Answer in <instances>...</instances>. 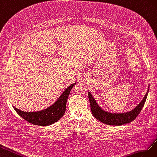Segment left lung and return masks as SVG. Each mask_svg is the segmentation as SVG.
Wrapping results in <instances>:
<instances>
[{
	"instance_id": "left-lung-1",
	"label": "left lung",
	"mask_w": 157,
	"mask_h": 157,
	"mask_svg": "<svg viewBox=\"0 0 157 157\" xmlns=\"http://www.w3.org/2000/svg\"><path fill=\"white\" fill-rule=\"evenodd\" d=\"M149 89L144 98L141 102L139 104L135 109L132 110L125 113H109L101 109V107L98 105L95 100L91 95L90 93H88L89 99L90 102L91 110L92 114L96 119L100 122L108 125H114V126H121V125L128 124L132 122L136 118L137 116L140 114L142 108L145 105L147 99V95H148Z\"/></svg>"
}]
</instances>
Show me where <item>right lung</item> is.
I'll return each instance as SVG.
<instances>
[{
  "mask_svg": "<svg viewBox=\"0 0 157 157\" xmlns=\"http://www.w3.org/2000/svg\"><path fill=\"white\" fill-rule=\"evenodd\" d=\"M75 85V83L70 85L62 94L59 99L47 109L41 111L28 113V112L20 110L14 106H13V108L17 114L27 122L37 125V126H48L59 120L65 113L67 99H68L71 89Z\"/></svg>",
  "mask_w": 157,
  "mask_h": 157,
  "instance_id": "add662e5",
  "label": "right lung"
}]
</instances>
